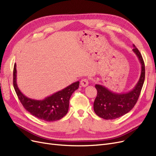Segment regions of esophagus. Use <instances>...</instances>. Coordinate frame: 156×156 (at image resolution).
I'll return each instance as SVG.
<instances>
[{"label":"esophagus","instance_id":"obj_1","mask_svg":"<svg viewBox=\"0 0 156 156\" xmlns=\"http://www.w3.org/2000/svg\"><path fill=\"white\" fill-rule=\"evenodd\" d=\"M81 85L82 86V87H87L88 85V83H89V82H88V80L87 79H85V78H84V79H83L81 81Z\"/></svg>","mask_w":156,"mask_h":156}]
</instances>
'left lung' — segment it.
Instances as JSON below:
<instances>
[{
  "label": "left lung",
  "instance_id": "obj_1",
  "mask_svg": "<svg viewBox=\"0 0 156 156\" xmlns=\"http://www.w3.org/2000/svg\"><path fill=\"white\" fill-rule=\"evenodd\" d=\"M133 51L141 64V73L139 81L129 92L118 94L101 84H96L98 94L94 102L96 114L105 120H113L126 115L133 108L138 100L145 78L144 62L138 49L133 45Z\"/></svg>",
  "mask_w": 156,
  "mask_h": 156
}]
</instances>
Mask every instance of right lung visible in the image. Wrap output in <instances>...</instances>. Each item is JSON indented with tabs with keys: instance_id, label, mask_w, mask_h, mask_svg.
Segmentation results:
<instances>
[{
	"instance_id": "add662e5",
	"label": "right lung",
	"mask_w": 156,
	"mask_h": 156,
	"mask_svg": "<svg viewBox=\"0 0 156 156\" xmlns=\"http://www.w3.org/2000/svg\"><path fill=\"white\" fill-rule=\"evenodd\" d=\"M13 77V87L23 106L32 115L47 122L60 120L67 114L70 97L79 85V81H77L44 100H36L27 98L19 89L17 84L16 64H14Z\"/></svg>"
}]
</instances>
